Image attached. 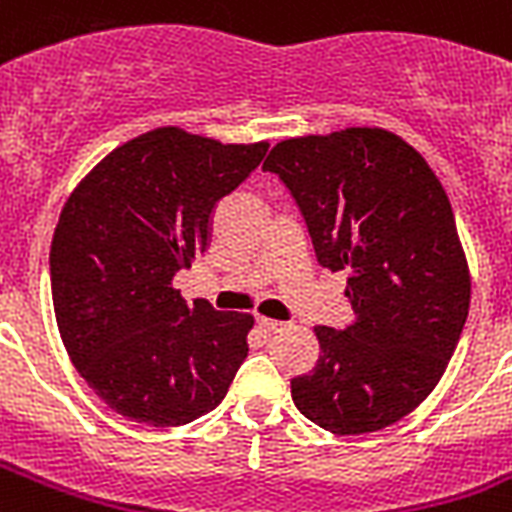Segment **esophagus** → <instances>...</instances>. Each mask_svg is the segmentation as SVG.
Here are the masks:
<instances>
[{
	"instance_id": "1",
	"label": "esophagus",
	"mask_w": 512,
	"mask_h": 512,
	"mask_svg": "<svg viewBox=\"0 0 512 512\" xmlns=\"http://www.w3.org/2000/svg\"><path fill=\"white\" fill-rule=\"evenodd\" d=\"M257 327L263 329L265 335H276V332H281V329H284V324H281V321L265 319V316H257Z\"/></svg>"
}]
</instances>
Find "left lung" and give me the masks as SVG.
Returning <instances> with one entry per match:
<instances>
[{"instance_id": "left-lung-1", "label": "left lung", "mask_w": 512, "mask_h": 512, "mask_svg": "<svg viewBox=\"0 0 512 512\" xmlns=\"http://www.w3.org/2000/svg\"><path fill=\"white\" fill-rule=\"evenodd\" d=\"M303 212L316 260L348 271L353 321L316 327L321 356L292 380L319 428L361 436L398 422L436 388L470 308L452 204L428 162L380 127L281 140L263 164Z\"/></svg>"}]
</instances>
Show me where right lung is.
I'll return each mask as SVG.
<instances>
[{"mask_svg":"<svg viewBox=\"0 0 512 512\" xmlns=\"http://www.w3.org/2000/svg\"><path fill=\"white\" fill-rule=\"evenodd\" d=\"M265 151L159 127L114 148L68 196L50 249L60 340L127 420L193 422L223 401L247 358L255 319L188 305L172 279L207 249L217 201Z\"/></svg>","mask_w":512,"mask_h":512,"instance_id":"obj_1","label":"right lung"}]
</instances>
